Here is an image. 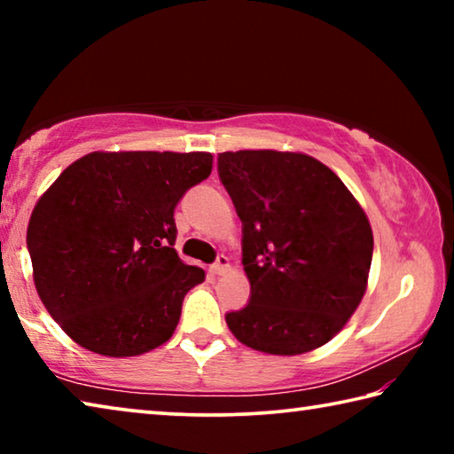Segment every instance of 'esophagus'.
I'll return each mask as SVG.
<instances>
[{
  "instance_id": "1",
  "label": "esophagus",
  "mask_w": 454,
  "mask_h": 454,
  "mask_svg": "<svg viewBox=\"0 0 454 454\" xmlns=\"http://www.w3.org/2000/svg\"><path fill=\"white\" fill-rule=\"evenodd\" d=\"M228 270H230V260H228V256L220 254L218 260H216V264H212V272L214 274H224Z\"/></svg>"
}]
</instances>
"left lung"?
Returning <instances> with one entry per match:
<instances>
[{"label": "left lung", "instance_id": "1", "mask_svg": "<svg viewBox=\"0 0 454 454\" xmlns=\"http://www.w3.org/2000/svg\"><path fill=\"white\" fill-rule=\"evenodd\" d=\"M242 220L246 309L226 314L238 340L264 355L320 348L347 326L368 286L372 228L344 182L302 152L218 153Z\"/></svg>", "mask_w": 454, "mask_h": 454}]
</instances>
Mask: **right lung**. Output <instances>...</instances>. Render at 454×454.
I'll use <instances>...</instances> for the list:
<instances>
[{
  "label": "right lung",
  "mask_w": 454,
  "mask_h": 454,
  "mask_svg": "<svg viewBox=\"0 0 454 454\" xmlns=\"http://www.w3.org/2000/svg\"><path fill=\"white\" fill-rule=\"evenodd\" d=\"M210 152H91L37 200L34 284L75 344L126 358L162 347L202 268L176 248L174 210L212 172Z\"/></svg>",
  "instance_id": "add662e5"
}]
</instances>
